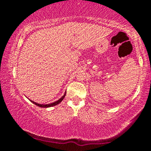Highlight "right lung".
<instances>
[{
	"instance_id": "obj_1",
	"label": "right lung",
	"mask_w": 151,
	"mask_h": 151,
	"mask_svg": "<svg viewBox=\"0 0 151 151\" xmlns=\"http://www.w3.org/2000/svg\"><path fill=\"white\" fill-rule=\"evenodd\" d=\"M65 93H66V91H65V93H64L63 96L62 97L60 98V99H58V101H55V102H53V103H49V104H40V103H35V102H34V101H31V100H30V99H29V100H30V101H31L32 103H34V104H35V105H36L37 106H38V107H40V108H49V107H53V106H56V105L59 104V103H60V102H61V101H63V98H65Z\"/></svg>"
}]
</instances>
